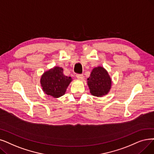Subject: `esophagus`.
Returning a JSON list of instances; mask_svg holds the SVG:
<instances>
[{
  "label": "esophagus",
  "instance_id": "obj_1",
  "mask_svg": "<svg viewBox=\"0 0 154 154\" xmlns=\"http://www.w3.org/2000/svg\"><path fill=\"white\" fill-rule=\"evenodd\" d=\"M76 77H77V78L79 79V80H83L84 79V75H82V74H77V75H76Z\"/></svg>",
  "mask_w": 154,
  "mask_h": 154
}]
</instances>
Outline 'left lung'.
Segmentation results:
<instances>
[{
	"mask_svg": "<svg viewBox=\"0 0 154 154\" xmlns=\"http://www.w3.org/2000/svg\"><path fill=\"white\" fill-rule=\"evenodd\" d=\"M111 79L103 66L94 68L88 79V85L92 95L103 97L109 92L111 88Z\"/></svg>",
	"mask_w": 154,
	"mask_h": 154,
	"instance_id": "1",
	"label": "left lung"
}]
</instances>
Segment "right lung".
<instances>
[{
    "label": "right lung",
    "instance_id": "1",
    "mask_svg": "<svg viewBox=\"0 0 154 154\" xmlns=\"http://www.w3.org/2000/svg\"><path fill=\"white\" fill-rule=\"evenodd\" d=\"M72 81L70 77L63 74L62 68L55 66L43 73L40 82L45 93L54 98H58L65 94Z\"/></svg>",
    "mask_w": 154,
    "mask_h": 154
}]
</instances>
